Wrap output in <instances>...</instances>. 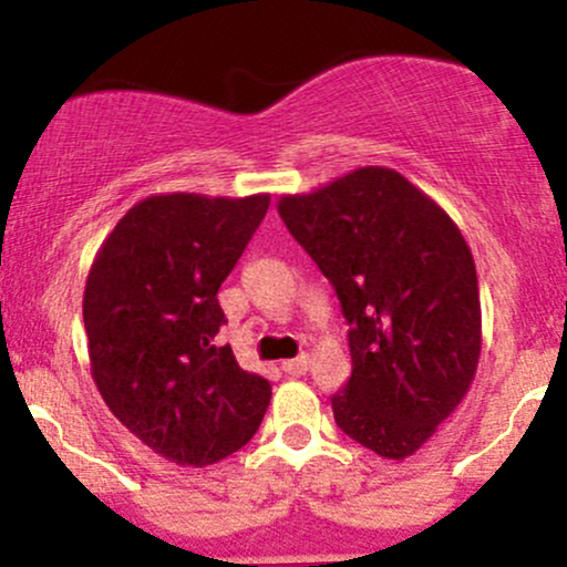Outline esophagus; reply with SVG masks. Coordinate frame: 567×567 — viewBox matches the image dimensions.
Wrapping results in <instances>:
<instances>
[{"mask_svg": "<svg viewBox=\"0 0 567 567\" xmlns=\"http://www.w3.org/2000/svg\"><path fill=\"white\" fill-rule=\"evenodd\" d=\"M309 354H301V357H296V360H285L282 362V370L288 375H303L306 370H309Z\"/></svg>", "mask_w": 567, "mask_h": 567, "instance_id": "34e87169", "label": "esophagus"}]
</instances>
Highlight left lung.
<instances>
[{
    "label": "left lung",
    "mask_w": 567,
    "mask_h": 567,
    "mask_svg": "<svg viewBox=\"0 0 567 567\" xmlns=\"http://www.w3.org/2000/svg\"><path fill=\"white\" fill-rule=\"evenodd\" d=\"M277 210L349 322L338 429L383 458L413 455L477 370L483 317L470 245L437 202L389 167L290 194Z\"/></svg>",
    "instance_id": "1"
}]
</instances>
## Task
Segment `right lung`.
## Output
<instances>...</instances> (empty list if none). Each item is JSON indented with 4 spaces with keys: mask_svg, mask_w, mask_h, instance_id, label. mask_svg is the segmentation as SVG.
<instances>
[{
    "mask_svg": "<svg viewBox=\"0 0 567 567\" xmlns=\"http://www.w3.org/2000/svg\"><path fill=\"white\" fill-rule=\"evenodd\" d=\"M269 210V194H157L130 207L84 285V330L97 392L162 458L207 466L261 426L269 381L231 347L218 288Z\"/></svg>",
    "mask_w": 567,
    "mask_h": 567,
    "instance_id": "1",
    "label": "right lung"
}]
</instances>
